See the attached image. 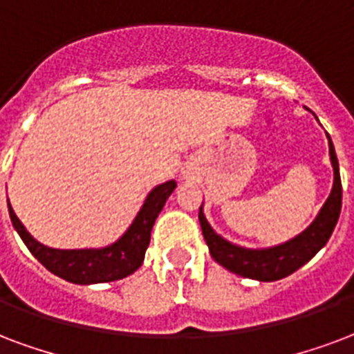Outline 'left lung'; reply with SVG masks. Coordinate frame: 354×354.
<instances>
[{"label":"left lung","instance_id":"1","mask_svg":"<svg viewBox=\"0 0 354 354\" xmlns=\"http://www.w3.org/2000/svg\"><path fill=\"white\" fill-rule=\"evenodd\" d=\"M328 155H330V164L334 169L330 196L326 198L325 205L321 207V211L317 212L312 224L286 243L268 246V248H244V246L230 243L212 230L211 224L207 222L203 205L199 207V224H201V231H203L212 259L233 274L259 281L281 280L286 276L293 274L302 265H306L319 250L328 243L332 231L338 224L339 211H342L339 164L330 136H328Z\"/></svg>","mask_w":354,"mask_h":354}]
</instances>
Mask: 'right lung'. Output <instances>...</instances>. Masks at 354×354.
<instances>
[{
	"label": "right lung",
	"mask_w": 354,
	"mask_h": 354,
	"mask_svg": "<svg viewBox=\"0 0 354 354\" xmlns=\"http://www.w3.org/2000/svg\"><path fill=\"white\" fill-rule=\"evenodd\" d=\"M177 187L174 179L162 183L147 194L142 209L132 220L129 230L124 231L115 243L102 246V248H76L59 250L44 246L29 233L18 216L12 211L9 199V216L12 227L20 235L28 250L52 274L78 286H91V283H106L127 278L142 267L145 259V250L151 241V231L156 218L160 214L166 199Z\"/></svg>",
	"instance_id": "1"
}]
</instances>
